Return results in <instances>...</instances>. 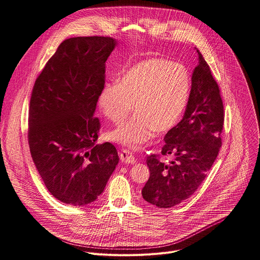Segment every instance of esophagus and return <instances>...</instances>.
Masks as SVG:
<instances>
[{
  "label": "esophagus",
  "instance_id": "1",
  "mask_svg": "<svg viewBox=\"0 0 260 260\" xmlns=\"http://www.w3.org/2000/svg\"><path fill=\"white\" fill-rule=\"evenodd\" d=\"M119 157H120V160L122 162H125V164H132L133 165L137 161V159L133 155V153L129 150H126V149L121 150V152L119 153Z\"/></svg>",
  "mask_w": 260,
  "mask_h": 260
}]
</instances>
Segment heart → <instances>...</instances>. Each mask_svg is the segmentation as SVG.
I'll list each match as a JSON object with an SVG mask.
<instances>
[{"label": "heart", "instance_id": "heart-1", "mask_svg": "<svg viewBox=\"0 0 260 260\" xmlns=\"http://www.w3.org/2000/svg\"><path fill=\"white\" fill-rule=\"evenodd\" d=\"M189 94V77L180 63L150 58L131 68L118 85L104 87L99 104L103 114L115 124L133 111L136 115L108 134L109 140L139 148L155 135L170 132L179 122Z\"/></svg>", "mask_w": 260, "mask_h": 260}]
</instances>
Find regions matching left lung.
<instances>
[{
  "mask_svg": "<svg viewBox=\"0 0 260 260\" xmlns=\"http://www.w3.org/2000/svg\"><path fill=\"white\" fill-rule=\"evenodd\" d=\"M199 64L182 120L167 133L160 154L147 157L150 177L143 199L159 208H172L193 194L212 168L220 147L224 111L220 89L210 67L198 50ZM161 156H171L168 163Z\"/></svg>",
  "mask_w": 260,
  "mask_h": 260,
  "instance_id": "left-lung-1",
  "label": "left lung"
}]
</instances>
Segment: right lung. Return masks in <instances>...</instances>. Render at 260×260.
<instances>
[{
	"mask_svg": "<svg viewBox=\"0 0 260 260\" xmlns=\"http://www.w3.org/2000/svg\"><path fill=\"white\" fill-rule=\"evenodd\" d=\"M115 45L108 37L66 39L32 87L30 155L48 191L68 205L95 201L119 160L114 145H95L101 123L93 117Z\"/></svg>",
	"mask_w": 260,
	"mask_h": 260,
	"instance_id": "1",
	"label": "right lung"
}]
</instances>
